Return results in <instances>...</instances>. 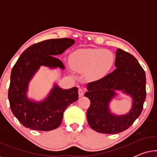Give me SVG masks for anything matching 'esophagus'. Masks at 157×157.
<instances>
[{
	"label": "esophagus",
	"instance_id": "1",
	"mask_svg": "<svg viewBox=\"0 0 157 157\" xmlns=\"http://www.w3.org/2000/svg\"><path fill=\"white\" fill-rule=\"evenodd\" d=\"M83 94H84V91H83V90L82 89H78V95L79 96H83Z\"/></svg>",
	"mask_w": 157,
	"mask_h": 157
}]
</instances>
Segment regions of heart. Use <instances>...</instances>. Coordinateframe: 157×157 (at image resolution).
Instances as JSON below:
<instances>
[{
  "instance_id": "b5f03b06",
  "label": "heart",
  "mask_w": 157,
  "mask_h": 157,
  "mask_svg": "<svg viewBox=\"0 0 157 157\" xmlns=\"http://www.w3.org/2000/svg\"><path fill=\"white\" fill-rule=\"evenodd\" d=\"M72 68L78 72H87L89 78L98 79L106 76L114 64V56L106 49H83L70 56Z\"/></svg>"
}]
</instances>
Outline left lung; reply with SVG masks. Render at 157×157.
<instances>
[{"label": "left lung", "mask_w": 157, "mask_h": 157, "mask_svg": "<svg viewBox=\"0 0 157 157\" xmlns=\"http://www.w3.org/2000/svg\"><path fill=\"white\" fill-rule=\"evenodd\" d=\"M117 68L99 80L90 82L85 96L90 99L86 117L90 127L103 134H118L130 127L140 116L145 101L146 74L136 58L121 49L116 52ZM121 90L133 98L132 108L126 115H112L109 103Z\"/></svg>", "instance_id": "left-lung-1"}]
</instances>
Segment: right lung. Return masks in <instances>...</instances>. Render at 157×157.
<instances>
[{
  "instance_id": "1",
  "label": "right lung",
  "mask_w": 157,
  "mask_h": 157,
  "mask_svg": "<svg viewBox=\"0 0 157 157\" xmlns=\"http://www.w3.org/2000/svg\"><path fill=\"white\" fill-rule=\"evenodd\" d=\"M71 38L46 40L29 46L22 53L12 68L8 100L13 115L25 127L38 131H51L61 124L64 111L78 100V88L62 89L55 85L44 101L33 102L27 98L29 83L40 66L64 69L61 54L71 46Z\"/></svg>"
}]
</instances>
